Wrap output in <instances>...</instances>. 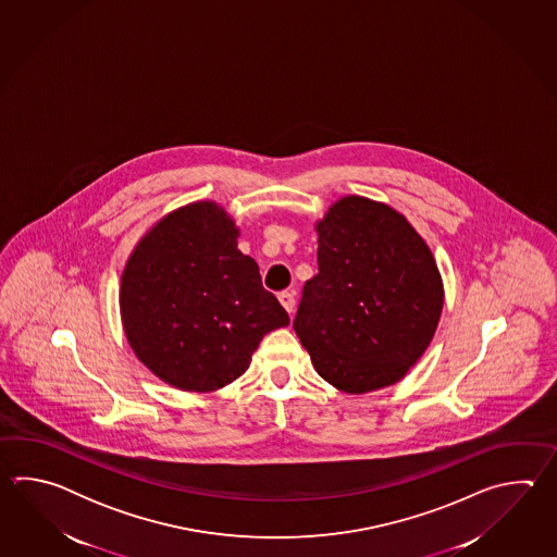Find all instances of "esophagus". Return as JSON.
<instances>
[{"mask_svg": "<svg viewBox=\"0 0 557 557\" xmlns=\"http://www.w3.org/2000/svg\"><path fill=\"white\" fill-rule=\"evenodd\" d=\"M278 300H281V305H283L284 310L288 312V314H293V310H295V295L293 293H288V290H284L278 295Z\"/></svg>", "mask_w": 557, "mask_h": 557, "instance_id": "1", "label": "esophagus"}]
</instances>
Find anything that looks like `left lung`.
Instances as JSON below:
<instances>
[{"mask_svg": "<svg viewBox=\"0 0 557 557\" xmlns=\"http://www.w3.org/2000/svg\"><path fill=\"white\" fill-rule=\"evenodd\" d=\"M319 274L295 332L322 379L346 394L396 384L426 352L444 307L436 259L386 202L346 195L317 221Z\"/></svg>", "mask_w": 557, "mask_h": 557, "instance_id": "obj_1", "label": "left lung"}]
</instances>
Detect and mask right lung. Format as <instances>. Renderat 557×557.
<instances>
[{
    "mask_svg": "<svg viewBox=\"0 0 557 557\" xmlns=\"http://www.w3.org/2000/svg\"><path fill=\"white\" fill-rule=\"evenodd\" d=\"M235 219L195 201L159 219L131 250L119 310L135 356L183 392H213L249 368L264 334L288 314L237 249Z\"/></svg>",
    "mask_w": 557,
    "mask_h": 557,
    "instance_id": "1",
    "label": "right lung"
}]
</instances>
